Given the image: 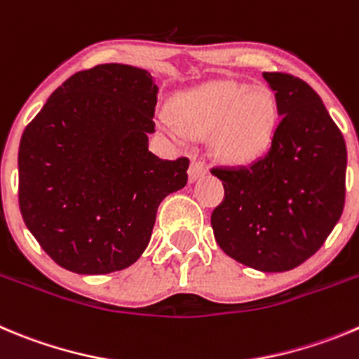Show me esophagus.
Masks as SVG:
<instances>
[{
  "instance_id": "esophagus-1",
  "label": "esophagus",
  "mask_w": 359,
  "mask_h": 359,
  "mask_svg": "<svg viewBox=\"0 0 359 359\" xmlns=\"http://www.w3.org/2000/svg\"><path fill=\"white\" fill-rule=\"evenodd\" d=\"M206 174V167L205 163L199 162V160H192L189 169V180L190 182H197L199 177H203Z\"/></svg>"
}]
</instances>
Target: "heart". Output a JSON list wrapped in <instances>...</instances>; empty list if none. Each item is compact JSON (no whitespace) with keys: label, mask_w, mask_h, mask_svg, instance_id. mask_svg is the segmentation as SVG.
<instances>
[{"label":"heart","mask_w":359,"mask_h":359,"mask_svg":"<svg viewBox=\"0 0 359 359\" xmlns=\"http://www.w3.org/2000/svg\"><path fill=\"white\" fill-rule=\"evenodd\" d=\"M158 124L174 140H185L187 133L206 135L213 156L231 165H249L274 144L279 103L265 85L213 81L177 94Z\"/></svg>","instance_id":"1"}]
</instances>
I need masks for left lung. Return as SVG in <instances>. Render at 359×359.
<instances>
[{"mask_svg": "<svg viewBox=\"0 0 359 359\" xmlns=\"http://www.w3.org/2000/svg\"><path fill=\"white\" fill-rule=\"evenodd\" d=\"M279 103L265 156L212 169L224 185L213 210L217 244L262 272L292 271L320 249L341 215L347 147L317 92L292 74L263 72Z\"/></svg>", "mask_w": 359, "mask_h": 359, "instance_id": "1", "label": "left lung"}]
</instances>
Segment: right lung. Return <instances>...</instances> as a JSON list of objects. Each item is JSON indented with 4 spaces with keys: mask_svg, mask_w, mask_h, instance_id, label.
<instances>
[{
    "mask_svg": "<svg viewBox=\"0 0 359 359\" xmlns=\"http://www.w3.org/2000/svg\"><path fill=\"white\" fill-rule=\"evenodd\" d=\"M158 85L149 71L101 64L53 92L19 144V208L60 267L110 274L146 251L156 210L189 180V158L149 151Z\"/></svg>",
    "mask_w": 359,
    "mask_h": 359,
    "instance_id": "add662e5",
    "label": "right lung"
}]
</instances>
